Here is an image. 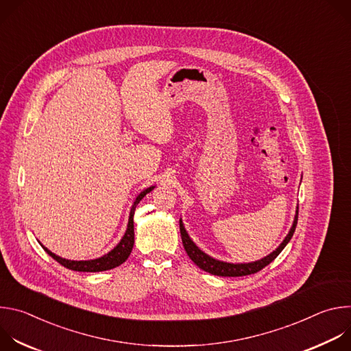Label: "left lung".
I'll list each match as a JSON object with an SVG mask.
<instances>
[{
    "instance_id": "8db88e82",
    "label": "left lung",
    "mask_w": 351,
    "mask_h": 351,
    "mask_svg": "<svg viewBox=\"0 0 351 351\" xmlns=\"http://www.w3.org/2000/svg\"><path fill=\"white\" fill-rule=\"evenodd\" d=\"M297 219H298V207L295 208V215H294L293 225H291L289 233L286 234L283 241L274 250L271 254H268L267 257H264L261 260L253 261V263H239V264L215 260L214 257L206 254L203 250H199L197 247V244L190 239L189 233L184 229V225H183L182 219H179V228H180V236H182V241H183V247L186 250V253L190 257V260L198 268H202L203 271L210 272V274L217 275V276H245V275H252V274H256V272L261 271L263 268H265L268 264H271L280 254V252L286 247V244L290 241V239H291V236L295 230Z\"/></svg>"
}]
</instances>
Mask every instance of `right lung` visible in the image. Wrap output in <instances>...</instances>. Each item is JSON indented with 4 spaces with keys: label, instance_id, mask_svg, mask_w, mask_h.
<instances>
[{
    "label": "right lung",
    "instance_id": "add662e5",
    "mask_svg": "<svg viewBox=\"0 0 351 351\" xmlns=\"http://www.w3.org/2000/svg\"><path fill=\"white\" fill-rule=\"evenodd\" d=\"M156 186H149L147 189H144L134 199V203L130 208V214H129V221H128V228H126V232L123 234V237L121 239V241L111 250V252H108L107 254H104L103 257H98V258H94V260H86V261H73V260H66V258H62L57 254H54L53 252H49V250L47 247H44L41 244V247L45 250L47 254L51 256L56 261H58L61 265H64L65 268L68 269H72V271H79V272H101V271H108V269H112V268H117L119 267L121 264H123L128 257L130 256L132 253V248H133V244H134V225H133V215H134V210H136V206L141 202V198L152 191Z\"/></svg>",
    "mask_w": 351,
    "mask_h": 351
}]
</instances>
